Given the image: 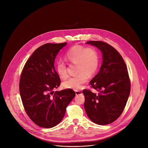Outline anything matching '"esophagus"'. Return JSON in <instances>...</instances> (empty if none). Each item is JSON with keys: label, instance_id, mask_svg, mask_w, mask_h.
<instances>
[{"label": "esophagus", "instance_id": "obj_1", "mask_svg": "<svg viewBox=\"0 0 148 148\" xmlns=\"http://www.w3.org/2000/svg\"><path fill=\"white\" fill-rule=\"evenodd\" d=\"M75 94L76 95H80L82 94L81 91H75Z\"/></svg>", "mask_w": 148, "mask_h": 148}]
</instances>
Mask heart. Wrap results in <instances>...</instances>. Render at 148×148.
<instances>
[{"mask_svg": "<svg viewBox=\"0 0 148 148\" xmlns=\"http://www.w3.org/2000/svg\"><path fill=\"white\" fill-rule=\"evenodd\" d=\"M65 59L70 64H76V75L69 78L62 84L66 88L80 90L88 79V75H93L99 64L97 51L92 47L75 45L71 47L65 54ZM56 71L61 79L68 77L67 67L63 62L58 61L56 65Z\"/></svg>", "mask_w": 148, "mask_h": 148, "instance_id": "b5f03b06", "label": "heart"}]
</instances>
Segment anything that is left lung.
Wrapping results in <instances>:
<instances>
[{
	"label": "left lung",
	"mask_w": 148,
	"mask_h": 148,
	"mask_svg": "<svg viewBox=\"0 0 148 148\" xmlns=\"http://www.w3.org/2000/svg\"><path fill=\"white\" fill-rule=\"evenodd\" d=\"M102 52V64L90 81L97 92L84 90V108L88 118L98 125H108L122 113L131 90V82L124 60L112 46L101 41H90Z\"/></svg>",
	"instance_id": "left-lung-1"
}]
</instances>
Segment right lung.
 I'll use <instances>...</instances> for the list:
<instances>
[{
    "instance_id": "right-lung-1",
    "label": "right lung",
    "mask_w": 148,
    "mask_h": 148,
    "mask_svg": "<svg viewBox=\"0 0 148 148\" xmlns=\"http://www.w3.org/2000/svg\"><path fill=\"white\" fill-rule=\"evenodd\" d=\"M67 44L47 43L39 47L27 60L21 74L19 91L23 107L29 117L41 127L50 128L58 125L75 95L70 88L53 91L60 85L55 58Z\"/></svg>"
}]
</instances>
